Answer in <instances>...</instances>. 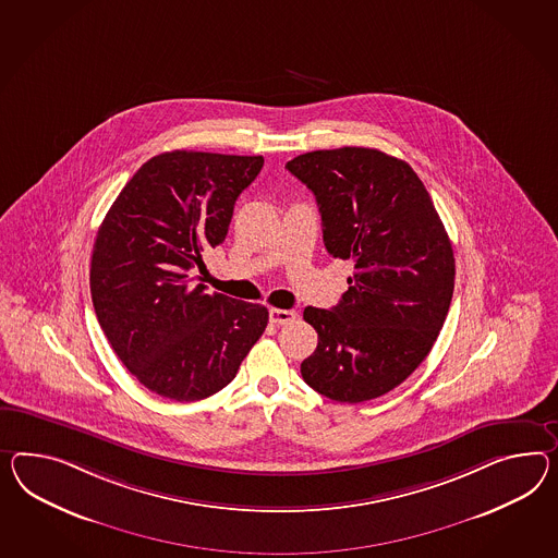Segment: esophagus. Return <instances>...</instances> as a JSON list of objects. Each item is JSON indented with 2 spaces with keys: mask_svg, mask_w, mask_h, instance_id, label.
I'll return each instance as SVG.
<instances>
[{
  "mask_svg": "<svg viewBox=\"0 0 558 558\" xmlns=\"http://www.w3.org/2000/svg\"><path fill=\"white\" fill-rule=\"evenodd\" d=\"M295 317H298V312H293V310H279V307L269 310V319L277 326H286L289 322H293Z\"/></svg>",
  "mask_w": 558,
  "mask_h": 558,
  "instance_id": "34e87169",
  "label": "esophagus"
}]
</instances>
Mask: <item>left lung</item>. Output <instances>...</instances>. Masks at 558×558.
Instances as JSON below:
<instances>
[{
  "instance_id": "obj_1",
  "label": "left lung",
  "mask_w": 558,
  "mask_h": 558,
  "mask_svg": "<svg viewBox=\"0 0 558 558\" xmlns=\"http://www.w3.org/2000/svg\"><path fill=\"white\" fill-rule=\"evenodd\" d=\"M286 168L314 192L329 255L354 265L336 307L303 312L317 348L301 376L338 402L378 399L413 374L444 328L456 287L451 241L402 159L340 147Z\"/></svg>"
}]
</instances>
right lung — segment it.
I'll list each match as a JSON object with an SVG mask.
<instances>
[{
	"mask_svg": "<svg viewBox=\"0 0 558 558\" xmlns=\"http://www.w3.org/2000/svg\"><path fill=\"white\" fill-rule=\"evenodd\" d=\"M263 163V156L159 154L99 227L90 258L95 314L125 368L159 397L192 402L222 390L267 328V307L192 283Z\"/></svg>",
	"mask_w": 558,
	"mask_h": 558,
	"instance_id": "right-lung-1",
	"label": "right lung"
}]
</instances>
